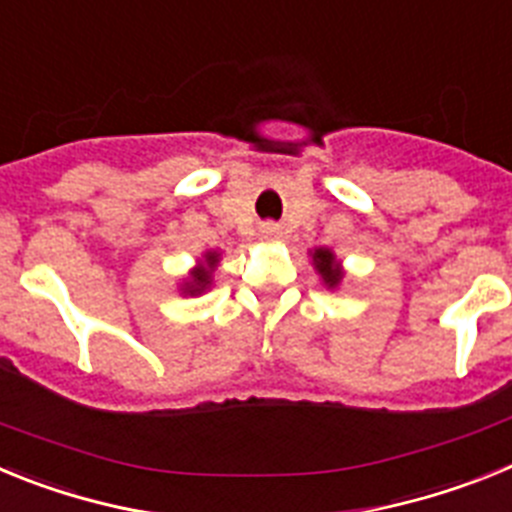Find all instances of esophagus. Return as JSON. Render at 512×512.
I'll list each match as a JSON object with an SVG mask.
<instances>
[{
    "mask_svg": "<svg viewBox=\"0 0 512 512\" xmlns=\"http://www.w3.org/2000/svg\"><path fill=\"white\" fill-rule=\"evenodd\" d=\"M279 235H282V230H279L277 223L261 225V238H264V241H277Z\"/></svg>",
    "mask_w": 512,
    "mask_h": 512,
    "instance_id": "esophagus-1",
    "label": "esophagus"
}]
</instances>
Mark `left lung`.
<instances>
[{
	"label": "left lung",
	"instance_id": "8db88e82",
	"mask_svg": "<svg viewBox=\"0 0 512 512\" xmlns=\"http://www.w3.org/2000/svg\"><path fill=\"white\" fill-rule=\"evenodd\" d=\"M310 259H312V269L318 271L320 282L325 284L328 289H338L341 287L343 277H346V271H343L341 261L336 259V253L330 251V248L320 246V248H312Z\"/></svg>",
	"mask_w": 512,
	"mask_h": 512
}]
</instances>
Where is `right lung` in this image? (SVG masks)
Listing matches in <instances>:
<instances>
[{
	"label": "right lung",
	"mask_w": 512,
	"mask_h": 512,
	"mask_svg": "<svg viewBox=\"0 0 512 512\" xmlns=\"http://www.w3.org/2000/svg\"><path fill=\"white\" fill-rule=\"evenodd\" d=\"M217 266H220V251L210 248V251L202 253V259L197 261V266H194L192 271H189V277H184L182 282H179V295L184 297L205 295L207 289L212 287V282H215L212 277H215Z\"/></svg>",
	"instance_id": "add662e5"
}]
</instances>
